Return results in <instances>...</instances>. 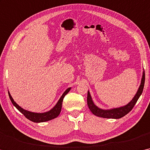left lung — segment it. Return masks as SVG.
Masks as SVG:
<instances>
[{
  "instance_id": "obj_1",
  "label": "left lung",
  "mask_w": 150,
  "mask_h": 150,
  "mask_svg": "<svg viewBox=\"0 0 150 150\" xmlns=\"http://www.w3.org/2000/svg\"><path fill=\"white\" fill-rule=\"evenodd\" d=\"M145 83V72L144 70L142 72V77L141 80V83L138 88L136 94L133 96V98L131 99L129 103L127 104L122 106V107L112 108V109H100L97 107L94 103L93 102V98H92L91 94L90 93L89 91H88V95H87V105L91 111L93 112L96 116L99 117H103V118H107V119H120L129 113L134 107L135 103H137L139 96L142 95L143 90L144 87Z\"/></svg>"
}]
</instances>
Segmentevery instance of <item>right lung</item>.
I'll list each match as a JSON object with an SVG mask.
<instances>
[{
  "mask_svg": "<svg viewBox=\"0 0 150 150\" xmlns=\"http://www.w3.org/2000/svg\"><path fill=\"white\" fill-rule=\"evenodd\" d=\"M71 87L68 88L64 91V93L62 94L61 97L57 101L56 105L52 108V109H50L48 111H46L44 112H31L29 110H25L23 109L22 107H21L20 106L17 104V103L14 100L12 96H11L9 91H8L9 98H10L11 103H13V105L17 108V109L21 112L22 114L24 115V116L26 117L27 119H28L29 120L35 122V123H42V122L48 121L52 119H54L58 116L60 113L61 110H62V102H63V99L66 94H67L69 91H70Z\"/></svg>",
  "mask_w": 150,
  "mask_h": 150,
  "instance_id": "right-lung-1",
  "label": "right lung"
}]
</instances>
